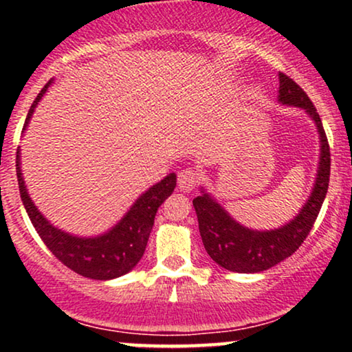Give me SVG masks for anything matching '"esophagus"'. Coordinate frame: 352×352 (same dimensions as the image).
Listing matches in <instances>:
<instances>
[{
    "label": "esophagus",
    "mask_w": 352,
    "mask_h": 352,
    "mask_svg": "<svg viewBox=\"0 0 352 352\" xmlns=\"http://www.w3.org/2000/svg\"><path fill=\"white\" fill-rule=\"evenodd\" d=\"M199 173H197L193 168H185V170L179 172V179H177V184H179V188L182 192H190L197 187L199 184Z\"/></svg>",
    "instance_id": "obj_1"
}]
</instances>
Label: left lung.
<instances>
[{"instance_id": "left-lung-1", "label": "left lung", "mask_w": 352, "mask_h": 352, "mask_svg": "<svg viewBox=\"0 0 352 352\" xmlns=\"http://www.w3.org/2000/svg\"><path fill=\"white\" fill-rule=\"evenodd\" d=\"M278 100L286 106L305 109L316 124L319 142H321L316 182L301 212L285 227L268 230V232H256V230H250L240 225L208 193L201 192L200 197L193 199L205 250L215 263L230 272H265L285 258L292 256L309 235V230L313 228L322 201L326 199V193H328L331 153L328 137H326L316 107L313 106L308 94L289 76L283 72H280Z\"/></svg>"}]
</instances>
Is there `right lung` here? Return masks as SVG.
<instances>
[{
  "label": "right lung",
  "instance_id": "1",
  "mask_svg": "<svg viewBox=\"0 0 352 352\" xmlns=\"http://www.w3.org/2000/svg\"><path fill=\"white\" fill-rule=\"evenodd\" d=\"M50 84L51 80L34 99L33 106L28 112L24 129ZM16 175H18L19 195H21L24 208H26L28 217L44 245L51 250V253L60 263L66 265L67 268L80 276L91 278V280L119 278L131 272L139 263L145 252V246H147L157 210L165 199L172 195L177 185L175 173H168L164 180H160L159 184L153 185L137 199L132 208L125 213V217L114 228L100 236L79 238L52 227L34 207L23 180L21 167H19V151L16 152Z\"/></svg>",
  "mask_w": 352,
  "mask_h": 352
}]
</instances>
